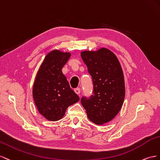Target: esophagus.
<instances>
[{"label":"esophagus","instance_id":"obj_1","mask_svg":"<svg viewBox=\"0 0 160 160\" xmlns=\"http://www.w3.org/2000/svg\"><path fill=\"white\" fill-rule=\"evenodd\" d=\"M74 92L78 94V95H80V89L79 88H77L74 90Z\"/></svg>","mask_w":160,"mask_h":160}]
</instances>
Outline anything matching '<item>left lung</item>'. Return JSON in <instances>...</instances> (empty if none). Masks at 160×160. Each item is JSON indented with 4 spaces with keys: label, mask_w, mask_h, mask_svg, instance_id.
Segmentation results:
<instances>
[{
    "label": "left lung",
    "mask_w": 160,
    "mask_h": 160,
    "mask_svg": "<svg viewBox=\"0 0 160 160\" xmlns=\"http://www.w3.org/2000/svg\"><path fill=\"white\" fill-rule=\"evenodd\" d=\"M80 56L92 78L94 94L82 97L81 103L88 118L96 125L112 121L122 108L125 87L123 72L117 57L110 49L86 50Z\"/></svg>",
    "instance_id": "left-lung-1"
}]
</instances>
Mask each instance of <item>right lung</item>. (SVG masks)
<instances>
[{
    "label": "right lung",
    "instance_id": "obj_1",
    "mask_svg": "<svg viewBox=\"0 0 160 160\" xmlns=\"http://www.w3.org/2000/svg\"><path fill=\"white\" fill-rule=\"evenodd\" d=\"M70 56L69 52L52 50L45 56L36 75L32 91L34 102L48 121L61 119L68 107L80 100L62 71Z\"/></svg>",
    "mask_w": 160,
    "mask_h": 160
}]
</instances>
